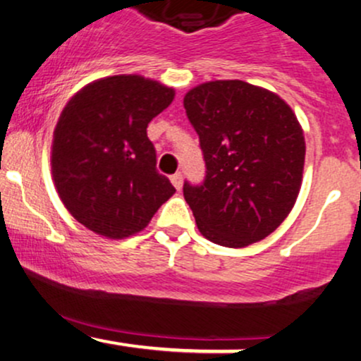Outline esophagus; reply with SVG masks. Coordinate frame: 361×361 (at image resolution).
Returning <instances> with one entry per match:
<instances>
[{"mask_svg":"<svg viewBox=\"0 0 361 361\" xmlns=\"http://www.w3.org/2000/svg\"><path fill=\"white\" fill-rule=\"evenodd\" d=\"M171 183L175 185L176 190H180L181 186H183V175H181V173H175V175L171 176Z\"/></svg>","mask_w":361,"mask_h":361,"instance_id":"1","label":"esophagus"}]
</instances>
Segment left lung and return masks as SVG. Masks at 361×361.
Wrapping results in <instances>:
<instances>
[{
  "label": "left lung",
  "instance_id": "obj_1",
  "mask_svg": "<svg viewBox=\"0 0 361 361\" xmlns=\"http://www.w3.org/2000/svg\"><path fill=\"white\" fill-rule=\"evenodd\" d=\"M205 159L202 185L183 195L204 238L244 247L270 235L300 192L305 140L279 94L239 80L195 86L183 100Z\"/></svg>",
  "mask_w": 361,
  "mask_h": 361
}]
</instances>
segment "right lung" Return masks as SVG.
<instances>
[{
	"label": "right lung",
	"mask_w": 361,
	"mask_h": 361,
	"mask_svg": "<svg viewBox=\"0 0 361 361\" xmlns=\"http://www.w3.org/2000/svg\"><path fill=\"white\" fill-rule=\"evenodd\" d=\"M175 90L137 76L102 78L68 102L54 130L52 178L69 214L109 239L140 233L176 192L156 169L147 123Z\"/></svg>",
	"instance_id": "1"
}]
</instances>
